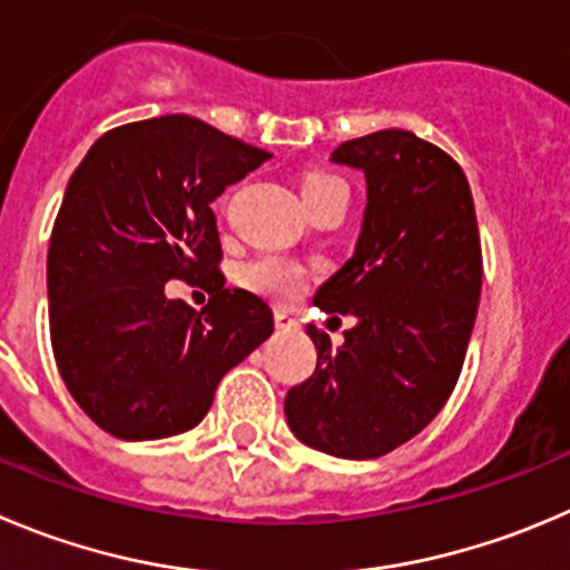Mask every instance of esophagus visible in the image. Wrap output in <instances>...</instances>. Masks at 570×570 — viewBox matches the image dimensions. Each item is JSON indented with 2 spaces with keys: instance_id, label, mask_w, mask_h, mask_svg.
<instances>
[{
  "instance_id": "34e87169",
  "label": "esophagus",
  "mask_w": 570,
  "mask_h": 570,
  "mask_svg": "<svg viewBox=\"0 0 570 570\" xmlns=\"http://www.w3.org/2000/svg\"><path fill=\"white\" fill-rule=\"evenodd\" d=\"M274 324H276V330H279V333H288V330L296 327V322L285 311H274Z\"/></svg>"
}]
</instances>
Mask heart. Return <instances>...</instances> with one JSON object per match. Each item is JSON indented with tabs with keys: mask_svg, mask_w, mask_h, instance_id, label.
Returning a JSON list of instances; mask_svg holds the SVG:
<instances>
[{
	"mask_svg": "<svg viewBox=\"0 0 570 570\" xmlns=\"http://www.w3.org/2000/svg\"><path fill=\"white\" fill-rule=\"evenodd\" d=\"M330 181H335V178L307 176L305 184H302V193H307V189H316V187H322V184H330ZM240 279L248 291H254V294L268 296V299L288 302V299H294V296L302 291V285H305V271H302L296 263H291V259L257 257V259H252V263L243 265Z\"/></svg>",
	"mask_w": 570,
	"mask_h": 570,
	"instance_id": "heart-1",
	"label": "heart"
}]
</instances>
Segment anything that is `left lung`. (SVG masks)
Returning <instances> with one entry per match:
<instances>
[{
	"label": "left lung",
	"instance_id": "obj_1",
	"mask_svg": "<svg viewBox=\"0 0 570 570\" xmlns=\"http://www.w3.org/2000/svg\"><path fill=\"white\" fill-rule=\"evenodd\" d=\"M366 181L352 257L313 305L355 318L344 344L311 324L316 372L285 397L299 442L377 459L422 431L451 397L481 299V240L468 176L416 134L386 128L330 156Z\"/></svg>",
	"mask_w": 570,
	"mask_h": 570
}]
</instances>
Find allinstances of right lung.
<instances>
[{"label": "right lung", "instance_id": "right-lung-1", "mask_svg": "<svg viewBox=\"0 0 570 570\" xmlns=\"http://www.w3.org/2000/svg\"><path fill=\"white\" fill-rule=\"evenodd\" d=\"M271 154L187 117L102 134L72 173L47 254L50 338L75 403L111 436L142 442L207 416L220 377L271 333L259 296L224 288L213 200ZM170 278L210 294L170 301Z\"/></svg>", "mask_w": 570, "mask_h": 570}]
</instances>
